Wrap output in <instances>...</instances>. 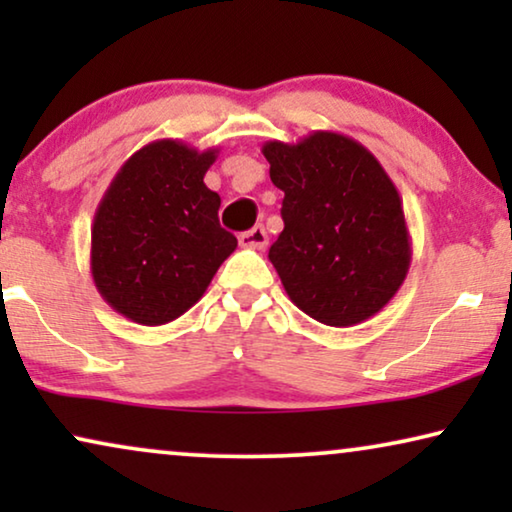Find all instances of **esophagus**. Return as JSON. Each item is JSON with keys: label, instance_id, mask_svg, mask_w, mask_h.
Returning a JSON list of instances; mask_svg holds the SVG:
<instances>
[{"label": "esophagus", "instance_id": "esophagus-1", "mask_svg": "<svg viewBox=\"0 0 512 512\" xmlns=\"http://www.w3.org/2000/svg\"><path fill=\"white\" fill-rule=\"evenodd\" d=\"M240 244L244 249H265L268 247V233L263 226H256L240 235Z\"/></svg>", "mask_w": 512, "mask_h": 512}]
</instances>
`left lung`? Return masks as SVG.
<instances>
[{"label": "left lung", "mask_w": 512, "mask_h": 512, "mask_svg": "<svg viewBox=\"0 0 512 512\" xmlns=\"http://www.w3.org/2000/svg\"><path fill=\"white\" fill-rule=\"evenodd\" d=\"M284 191V230L270 247L291 303L333 328L375 317L408 277L403 200L373 153L333 130L263 144Z\"/></svg>", "instance_id": "1"}]
</instances>
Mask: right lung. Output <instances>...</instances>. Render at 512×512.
Returning a JSON list of instances; mask_svg holds the SVG:
<instances>
[{"mask_svg": "<svg viewBox=\"0 0 512 512\" xmlns=\"http://www.w3.org/2000/svg\"><path fill=\"white\" fill-rule=\"evenodd\" d=\"M219 149L156 139L121 165L90 228V272L100 296L142 326L174 321L202 298L237 240L219 223L205 174Z\"/></svg>", "mask_w": 512, "mask_h": 512, "instance_id": "obj_1", "label": "right lung"}]
</instances>
